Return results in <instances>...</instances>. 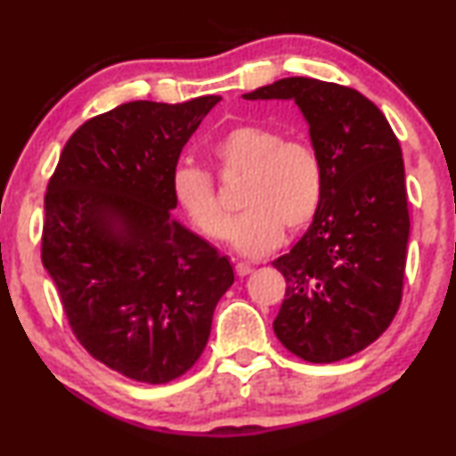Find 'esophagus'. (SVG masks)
Wrapping results in <instances>:
<instances>
[{"label":"esophagus","instance_id":"obj_1","mask_svg":"<svg viewBox=\"0 0 456 456\" xmlns=\"http://www.w3.org/2000/svg\"><path fill=\"white\" fill-rule=\"evenodd\" d=\"M252 270H255V267L248 265V263H235V273H238L240 278L248 276V273H252Z\"/></svg>","mask_w":456,"mask_h":456}]
</instances>
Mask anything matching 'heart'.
Listing matches in <instances>:
<instances>
[{"instance_id": "heart-1", "label": "heart", "mask_w": 456, "mask_h": 456, "mask_svg": "<svg viewBox=\"0 0 456 456\" xmlns=\"http://www.w3.org/2000/svg\"><path fill=\"white\" fill-rule=\"evenodd\" d=\"M221 175H244L242 216L233 224V246L261 256L281 244L284 227L299 232L312 223L322 201V161L304 140H284L265 125H238L212 146ZM174 197L189 221L210 240H227L232 214L218 200L212 175L193 166L175 167Z\"/></svg>"}]
</instances>
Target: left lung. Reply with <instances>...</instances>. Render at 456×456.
<instances>
[{"label": "left lung", "instance_id": "1", "mask_svg": "<svg viewBox=\"0 0 456 456\" xmlns=\"http://www.w3.org/2000/svg\"><path fill=\"white\" fill-rule=\"evenodd\" d=\"M244 100H293L310 125L325 186L304 238L273 267L287 293L273 321L282 346L336 363L376 342L402 304L410 214L402 146L359 91L316 78L276 80Z\"/></svg>", "mask_w": 456, "mask_h": 456}]
</instances>
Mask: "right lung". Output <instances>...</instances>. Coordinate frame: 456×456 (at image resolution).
Returning <instances> with one entry per match:
<instances>
[{
  "mask_svg": "<svg viewBox=\"0 0 456 456\" xmlns=\"http://www.w3.org/2000/svg\"><path fill=\"white\" fill-rule=\"evenodd\" d=\"M218 102L120 103L71 134L48 183L44 267L82 348L131 380L186 374L233 284L227 256L172 216L180 152Z\"/></svg>",
  "mask_w": 456,
  "mask_h": 456,
  "instance_id": "add662e5",
  "label": "right lung"
}]
</instances>
